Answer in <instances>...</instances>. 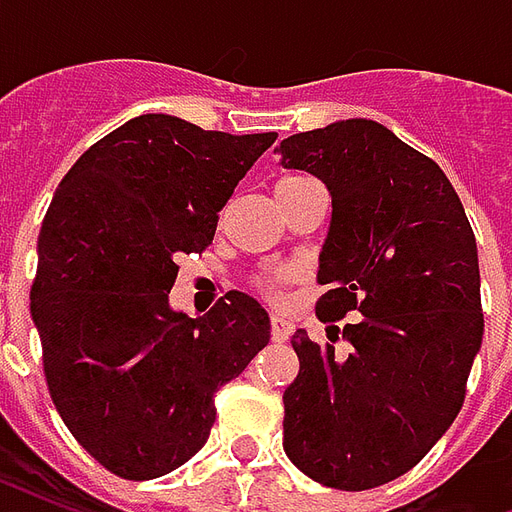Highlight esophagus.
Listing matches in <instances>:
<instances>
[{
  "mask_svg": "<svg viewBox=\"0 0 512 512\" xmlns=\"http://www.w3.org/2000/svg\"><path fill=\"white\" fill-rule=\"evenodd\" d=\"M290 334H293V323L274 315V318H271V340H274V343H285V340H290Z\"/></svg>",
  "mask_w": 512,
  "mask_h": 512,
  "instance_id": "34e87169",
  "label": "esophagus"
}]
</instances>
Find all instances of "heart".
<instances>
[{"instance_id": "heart-1", "label": "heart", "mask_w": 512, "mask_h": 512, "mask_svg": "<svg viewBox=\"0 0 512 512\" xmlns=\"http://www.w3.org/2000/svg\"><path fill=\"white\" fill-rule=\"evenodd\" d=\"M301 180H307V175H288V178L279 180L277 191L288 189V186L301 183ZM288 279H290V271H268V274H257V277L252 279V288H255L260 296L277 301L282 299V290H285V285H288Z\"/></svg>"}]
</instances>
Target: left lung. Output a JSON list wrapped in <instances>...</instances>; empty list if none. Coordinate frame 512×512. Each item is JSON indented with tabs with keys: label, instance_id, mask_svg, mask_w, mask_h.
I'll list each match as a JSON object with an SVG mask.
<instances>
[{
	"label": "left lung",
	"instance_id": "left-lung-1",
	"mask_svg": "<svg viewBox=\"0 0 512 512\" xmlns=\"http://www.w3.org/2000/svg\"><path fill=\"white\" fill-rule=\"evenodd\" d=\"M279 153L332 191L318 321L362 312L343 326L345 354L293 334L282 447L315 483L378 488L414 469L463 406L483 343L472 224L439 164L373 120L293 134Z\"/></svg>",
	"mask_w": 512,
	"mask_h": 512
}]
</instances>
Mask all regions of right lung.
Instances as JSON below:
<instances>
[{"label": "right lung", "instance_id": "obj_1", "mask_svg": "<svg viewBox=\"0 0 512 512\" xmlns=\"http://www.w3.org/2000/svg\"><path fill=\"white\" fill-rule=\"evenodd\" d=\"M277 134L142 115L62 178L38 238L29 310L49 395L73 439L123 480L178 469L208 441L219 386L268 345L266 310L230 290L202 318L169 310L183 255Z\"/></svg>", "mask_w": 512, "mask_h": 512}]
</instances>
